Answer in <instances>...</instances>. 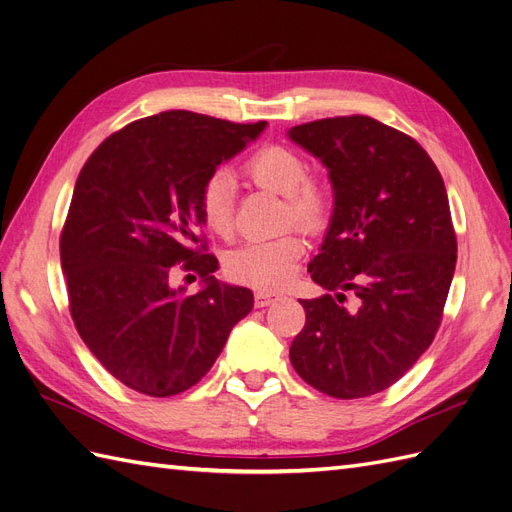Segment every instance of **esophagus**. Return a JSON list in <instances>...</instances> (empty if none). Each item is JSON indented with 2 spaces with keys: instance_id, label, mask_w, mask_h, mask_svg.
I'll return each mask as SVG.
<instances>
[{
  "instance_id": "obj_1",
  "label": "esophagus",
  "mask_w": 512,
  "mask_h": 512,
  "mask_svg": "<svg viewBox=\"0 0 512 512\" xmlns=\"http://www.w3.org/2000/svg\"><path fill=\"white\" fill-rule=\"evenodd\" d=\"M277 299H282V294L280 292H273V290H256V294H254L256 307H267V305H271Z\"/></svg>"
}]
</instances>
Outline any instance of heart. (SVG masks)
<instances>
[{
    "label": "heart",
    "instance_id": "obj_1",
    "mask_svg": "<svg viewBox=\"0 0 512 512\" xmlns=\"http://www.w3.org/2000/svg\"><path fill=\"white\" fill-rule=\"evenodd\" d=\"M307 162L290 147L265 145L256 149L243 162V173L258 188L282 194L286 200L284 224L299 226L309 235L320 232L331 224L335 196L322 179L307 173ZM198 215L203 226L222 239H230L235 230L232 213V177L218 170L203 183L198 194ZM307 252V243L301 232H284L273 239L247 241L232 250L224 269L230 280L252 288H282L294 280L299 265Z\"/></svg>",
    "mask_w": 512,
    "mask_h": 512
}]
</instances>
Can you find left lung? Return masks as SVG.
<instances>
[{"label":"left lung","instance_id":"left-lung-1","mask_svg":"<svg viewBox=\"0 0 512 512\" xmlns=\"http://www.w3.org/2000/svg\"><path fill=\"white\" fill-rule=\"evenodd\" d=\"M294 143L329 168L335 209L312 280L335 294L299 299L294 371L324 395L389 389L436 337L457 262L440 170L412 136L365 117L294 126ZM352 291L357 307H343Z\"/></svg>","mask_w":512,"mask_h":512}]
</instances>
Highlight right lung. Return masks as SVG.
<instances>
[{
    "label": "right lung",
    "instance_id": "obj_1",
    "mask_svg": "<svg viewBox=\"0 0 512 512\" xmlns=\"http://www.w3.org/2000/svg\"><path fill=\"white\" fill-rule=\"evenodd\" d=\"M265 126L166 111L104 138L81 168L59 237L70 316L128 389L149 397L192 389L250 314L252 290L211 275L218 258L200 235L198 194ZM175 268L208 286L173 291Z\"/></svg>",
    "mask_w": 512,
    "mask_h": 512
}]
</instances>
